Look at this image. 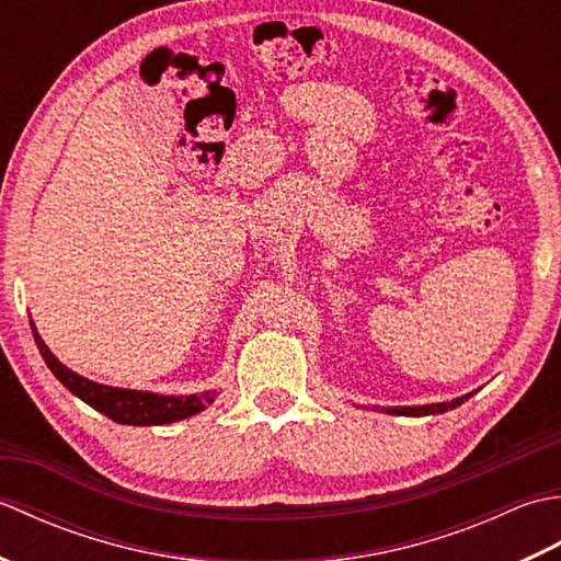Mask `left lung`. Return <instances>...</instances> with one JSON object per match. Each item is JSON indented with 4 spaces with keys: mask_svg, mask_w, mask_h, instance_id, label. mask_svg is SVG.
<instances>
[{
    "mask_svg": "<svg viewBox=\"0 0 561 561\" xmlns=\"http://www.w3.org/2000/svg\"><path fill=\"white\" fill-rule=\"evenodd\" d=\"M470 396H472V392H468V396H462V398L450 400V402H436V404H414V408H388L386 412H388V414H402V416H426V414H440V412L456 410L458 404H462V402L468 400Z\"/></svg>",
    "mask_w": 561,
    "mask_h": 561,
    "instance_id": "8db88e82",
    "label": "left lung"
}]
</instances>
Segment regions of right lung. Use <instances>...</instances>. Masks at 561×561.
I'll use <instances>...</instances> for the list:
<instances>
[{
  "label": "right lung",
  "mask_w": 561,
  "mask_h": 561,
  "mask_svg": "<svg viewBox=\"0 0 561 561\" xmlns=\"http://www.w3.org/2000/svg\"><path fill=\"white\" fill-rule=\"evenodd\" d=\"M33 340L38 344L47 368L55 374V378L62 383L69 392H75L79 400L91 404L93 410L108 416L117 424H133V426H151V424H171L187 420L202 410H207L219 396L217 390H205L199 396H159V392L149 390H129V388H113L96 383L71 371L57 356L47 350V344L35 330L31 320Z\"/></svg>",
  "instance_id": "add662e5"
}]
</instances>
